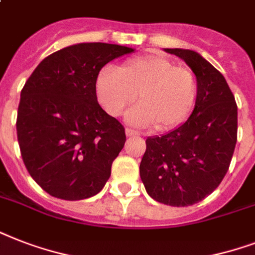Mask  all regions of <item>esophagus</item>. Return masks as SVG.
<instances>
[{"mask_svg": "<svg viewBox=\"0 0 255 255\" xmlns=\"http://www.w3.org/2000/svg\"><path fill=\"white\" fill-rule=\"evenodd\" d=\"M126 135H127L128 137H132V136L139 135V132L133 131V129H131V128H126Z\"/></svg>", "mask_w": 255, "mask_h": 255, "instance_id": "1", "label": "esophagus"}]
</instances>
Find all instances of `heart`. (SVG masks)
<instances>
[{
	"mask_svg": "<svg viewBox=\"0 0 255 255\" xmlns=\"http://www.w3.org/2000/svg\"><path fill=\"white\" fill-rule=\"evenodd\" d=\"M96 96L112 116L122 115L139 94L140 102L126 115L135 127H176L189 116L197 100V79L185 66L148 54L124 62L120 69L104 67L96 78Z\"/></svg>",
	"mask_w": 255,
	"mask_h": 255,
	"instance_id": "obj_1",
	"label": "heart"
}]
</instances>
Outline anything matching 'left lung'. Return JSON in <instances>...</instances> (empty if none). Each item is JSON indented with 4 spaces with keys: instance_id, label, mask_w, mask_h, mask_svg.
Masks as SVG:
<instances>
[{
    "instance_id": "8db88e82",
    "label": "left lung",
    "mask_w": 255,
    "mask_h": 255,
    "mask_svg": "<svg viewBox=\"0 0 255 255\" xmlns=\"http://www.w3.org/2000/svg\"><path fill=\"white\" fill-rule=\"evenodd\" d=\"M197 79V100L185 123L145 140L140 177L153 200L188 206L213 192L229 169L237 143V104L225 78L193 50L164 49Z\"/></svg>"
}]
</instances>
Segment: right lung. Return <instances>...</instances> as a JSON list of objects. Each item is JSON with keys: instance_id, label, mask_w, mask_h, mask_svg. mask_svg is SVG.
Listing matches in <instances>:
<instances>
[{"instance_id": "add662e5", "label": "right lung", "mask_w": 255, "mask_h": 255, "mask_svg": "<svg viewBox=\"0 0 255 255\" xmlns=\"http://www.w3.org/2000/svg\"><path fill=\"white\" fill-rule=\"evenodd\" d=\"M133 51L102 42L71 45L45 58L22 88L17 115L22 160L53 197H92L111 176L126 132L99 106L95 83L108 62Z\"/></svg>"}]
</instances>
